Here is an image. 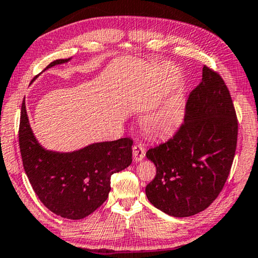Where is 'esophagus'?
<instances>
[{"label":"esophagus","mask_w":258,"mask_h":258,"mask_svg":"<svg viewBox=\"0 0 258 258\" xmlns=\"http://www.w3.org/2000/svg\"><path fill=\"white\" fill-rule=\"evenodd\" d=\"M145 148H144V145L143 144H136V145H134V148H133V154H134V159L136 160V161H141V160H143L144 159V157H145Z\"/></svg>","instance_id":"obj_1"}]
</instances>
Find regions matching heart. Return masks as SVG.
<instances>
[{
    "instance_id": "heart-1",
    "label": "heart",
    "mask_w": 258,
    "mask_h": 258,
    "mask_svg": "<svg viewBox=\"0 0 258 258\" xmlns=\"http://www.w3.org/2000/svg\"><path fill=\"white\" fill-rule=\"evenodd\" d=\"M184 99L181 94L170 97L144 120V128L153 136H162L179 125L184 115Z\"/></svg>"
}]
</instances>
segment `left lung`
I'll return each mask as SVG.
<instances>
[{
    "label": "left lung",
    "mask_w": 258,
    "mask_h": 258,
    "mask_svg": "<svg viewBox=\"0 0 258 258\" xmlns=\"http://www.w3.org/2000/svg\"><path fill=\"white\" fill-rule=\"evenodd\" d=\"M237 117L219 74L203 67L202 81L189 94L175 134L146 152L157 167L146 185L149 201L173 217L204 211L219 195L234 160Z\"/></svg>",
    "instance_id": "obj_1"
}]
</instances>
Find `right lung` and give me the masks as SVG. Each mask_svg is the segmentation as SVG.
I'll use <instances>...</instances> for the list:
<instances>
[{"label": "right lung", "mask_w": 258, "mask_h": 258, "mask_svg": "<svg viewBox=\"0 0 258 258\" xmlns=\"http://www.w3.org/2000/svg\"><path fill=\"white\" fill-rule=\"evenodd\" d=\"M69 60H55L46 69ZM18 137L24 169L35 195L51 212L67 219H83L101 207L110 191V177L133 161L134 142L128 137L71 153L45 150L31 130L25 99Z\"/></svg>", "instance_id": "obj_1"}]
</instances>
